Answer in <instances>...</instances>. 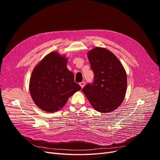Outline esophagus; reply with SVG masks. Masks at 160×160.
I'll return each mask as SVG.
<instances>
[{"instance_id": "esophagus-1", "label": "esophagus", "mask_w": 160, "mask_h": 160, "mask_svg": "<svg viewBox=\"0 0 160 160\" xmlns=\"http://www.w3.org/2000/svg\"><path fill=\"white\" fill-rule=\"evenodd\" d=\"M80 86H81V88H83V87H84L85 86V82H80Z\"/></svg>"}]
</instances>
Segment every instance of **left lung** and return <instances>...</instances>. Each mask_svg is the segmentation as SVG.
Wrapping results in <instances>:
<instances>
[{
	"mask_svg": "<svg viewBox=\"0 0 160 160\" xmlns=\"http://www.w3.org/2000/svg\"><path fill=\"white\" fill-rule=\"evenodd\" d=\"M94 80L82 92L95 110L100 113L115 110L122 102L127 88V76L119 59L110 50L96 47L88 53Z\"/></svg>",
	"mask_w": 160,
	"mask_h": 160,
	"instance_id": "1",
	"label": "left lung"
}]
</instances>
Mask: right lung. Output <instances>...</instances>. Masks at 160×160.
I'll return each instance as SVG.
<instances>
[{
  "mask_svg": "<svg viewBox=\"0 0 160 160\" xmlns=\"http://www.w3.org/2000/svg\"><path fill=\"white\" fill-rule=\"evenodd\" d=\"M67 58L57 52L47 54L33 69L29 83L30 95L42 110L55 112L82 88L67 68Z\"/></svg>",
  "mask_w": 160,
  "mask_h": 160,
  "instance_id": "1",
  "label": "right lung"
}]
</instances>
